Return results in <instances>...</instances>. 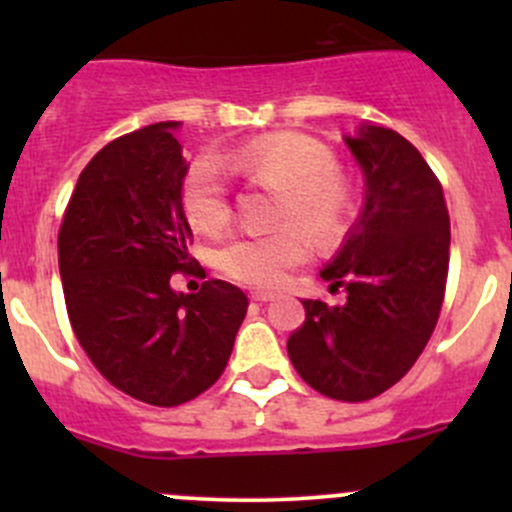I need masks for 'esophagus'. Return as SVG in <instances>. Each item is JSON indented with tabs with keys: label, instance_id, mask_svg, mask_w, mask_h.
Segmentation results:
<instances>
[{
	"label": "esophagus",
	"instance_id": "1",
	"mask_svg": "<svg viewBox=\"0 0 512 512\" xmlns=\"http://www.w3.org/2000/svg\"><path fill=\"white\" fill-rule=\"evenodd\" d=\"M250 299L252 302H272V299H275V294L272 292H260V289H257V292H250Z\"/></svg>",
	"mask_w": 512,
	"mask_h": 512
}]
</instances>
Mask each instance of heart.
Listing matches in <instances>:
<instances>
[{
  "label": "heart",
  "mask_w": 512,
  "mask_h": 512,
  "mask_svg": "<svg viewBox=\"0 0 512 512\" xmlns=\"http://www.w3.org/2000/svg\"><path fill=\"white\" fill-rule=\"evenodd\" d=\"M275 188L265 230L237 232L215 250V267L252 287H280L309 255V240L332 245L347 235L356 215L349 170L329 148L302 133H267L232 151L190 165L180 203L195 230L213 235L230 223V193L223 175Z\"/></svg>",
  "instance_id": "obj_1"
}]
</instances>
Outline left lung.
I'll use <instances>...</instances> for the list:
<instances>
[{
	"mask_svg": "<svg viewBox=\"0 0 512 512\" xmlns=\"http://www.w3.org/2000/svg\"><path fill=\"white\" fill-rule=\"evenodd\" d=\"M347 146L364 170V210L322 270L332 292L347 289V302L304 299V324L289 334L287 354L319 394L369 401L416 364L436 329L451 220L441 180L414 143L361 126Z\"/></svg>",
	"mask_w": 512,
	"mask_h": 512,
	"instance_id": "left-lung-1",
	"label": "left lung"
}]
</instances>
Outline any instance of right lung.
<instances>
[{
	"label": "right lung",
	"instance_id": "obj_1",
	"mask_svg": "<svg viewBox=\"0 0 512 512\" xmlns=\"http://www.w3.org/2000/svg\"><path fill=\"white\" fill-rule=\"evenodd\" d=\"M175 121L103 146L79 175L59 227L71 329L108 384L151 406H180L220 379L247 314L240 287L195 275L180 188L188 173Z\"/></svg>",
	"mask_w": 512,
	"mask_h": 512
}]
</instances>
